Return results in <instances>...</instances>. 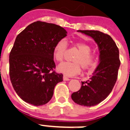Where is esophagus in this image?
Returning <instances> with one entry per match:
<instances>
[{"label": "esophagus", "instance_id": "1", "mask_svg": "<svg viewBox=\"0 0 130 130\" xmlns=\"http://www.w3.org/2000/svg\"><path fill=\"white\" fill-rule=\"evenodd\" d=\"M63 80H64V81H70V79H69L68 77H66V75H64V76H63Z\"/></svg>", "mask_w": 130, "mask_h": 130}]
</instances>
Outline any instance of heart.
<instances>
[{"instance_id": "b5f03b06", "label": "heart", "mask_w": 130, "mask_h": 130, "mask_svg": "<svg viewBox=\"0 0 130 130\" xmlns=\"http://www.w3.org/2000/svg\"><path fill=\"white\" fill-rule=\"evenodd\" d=\"M74 46L77 49L79 54L73 58L75 62H63L58 66V71L68 76L77 74L81 72V66L84 70L90 68L94 65L95 56L90 53L91 46L83 42H75ZM67 48V42L64 39L59 40L53 48L54 58L58 62L64 60V55Z\"/></svg>"}]
</instances>
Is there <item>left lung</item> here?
<instances>
[{
	"mask_svg": "<svg viewBox=\"0 0 130 130\" xmlns=\"http://www.w3.org/2000/svg\"><path fill=\"white\" fill-rule=\"evenodd\" d=\"M92 38L100 51V63L89 80L81 82V87L72 94V99L80 105L91 107L109 96L118 77L120 65L119 51L112 38L98 30H78Z\"/></svg>",
	"mask_w": 130,
	"mask_h": 130,
	"instance_id": "obj_1",
	"label": "left lung"
}]
</instances>
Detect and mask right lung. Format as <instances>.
Here are the masks:
<instances>
[{
    "label": "right lung",
    "mask_w": 130,
    "mask_h": 130,
    "mask_svg": "<svg viewBox=\"0 0 130 130\" xmlns=\"http://www.w3.org/2000/svg\"><path fill=\"white\" fill-rule=\"evenodd\" d=\"M66 36L61 26L36 21L16 37L9 57L10 81L25 102L35 106L46 104L56 85L63 81L62 74L53 70V48Z\"/></svg>",
    "instance_id": "right-lung-1"
}]
</instances>
